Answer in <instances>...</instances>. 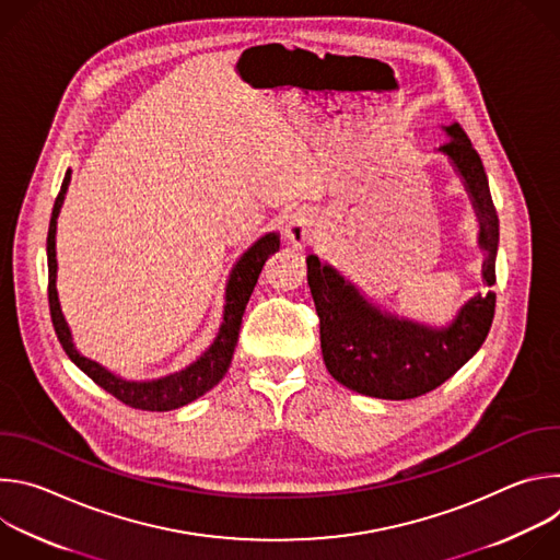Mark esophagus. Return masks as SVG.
<instances>
[{
    "instance_id": "1",
    "label": "esophagus",
    "mask_w": 560,
    "mask_h": 560,
    "mask_svg": "<svg viewBox=\"0 0 560 560\" xmlns=\"http://www.w3.org/2000/svg\"><path fill=\"white\" fill-rule=\"evenodd\" d=\"M314 223H316V214L310 210V208H301L296 210L288 225H285V236L288 242L294 246V248H303L312 242L314 236Z\"/></svg>"
}]
</instances>
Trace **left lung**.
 <instances>
[{
  "label": "left lung",
  "instance_id": "1",
  "mask_svg": "<svg viewBox=\"0 0 560 560\" xmlns=\"http://www.w3.org/2000/svg\"><path fill=\"white\" fill-rule=\"evenodd\" d=\"M450 141L441 150L460 173L481 219V246L488 253L483 277L497 283L499 214L490 195L481 156L460 124L445 128ZM307 285L318 314L322 352L328 372L348 389L404 401L445 383L483 346L494 318L497 294L469 299L454 324L443 330L381 314L335 268L307 257Z\"/></svg>",
  "mask_w": 560,
  "mask_h": 560
}]
</instances>
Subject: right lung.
Instances as JSON below:
<instances>
[{"instance_id":"obj_1","label":"right lung","mask_w":560,"mask_h":560,"mask_svg":"<svg viewBox=\"0 0 560 560\" xmlns=\"http://www.w3.org/2000/svg\"><path fill=\"white\" fill-rule=\"evenodd\" d=\"M68 184H70V171L66 173V177L61 182V190L55 199L52 217H50V225H48V238H46L48 305H50L52 328L57 332V339H59L61 348L66 350V354L70 357V361L79 370L89 374L108 394L119 398L121 404H126L135 410L168 412V410H177V408H184V406L192 404L195 398H199L210 387H214L223 378V374L228 372L230 361H232V352H234V346H236V339H238V328H242L244 310L248 305V299H250V294L257 285V279H259L268 257L279 250V236L275 232L261 236L259 242L242 259L236 261V266H234V270L228 279V288H225L223 324H221L219 337L208 348V352L203 357H199L190 368H186L177 374L156 378V381H148V383H135V381H126V378H119V376L110 374L100 363L79 354L74 350L72 341H70V330H68V326L63 322V314L59 310L57 288H55V277H57L55 230H57V214H59V208L63 203V195H66Z\"/></svg>"}]
</instances>
